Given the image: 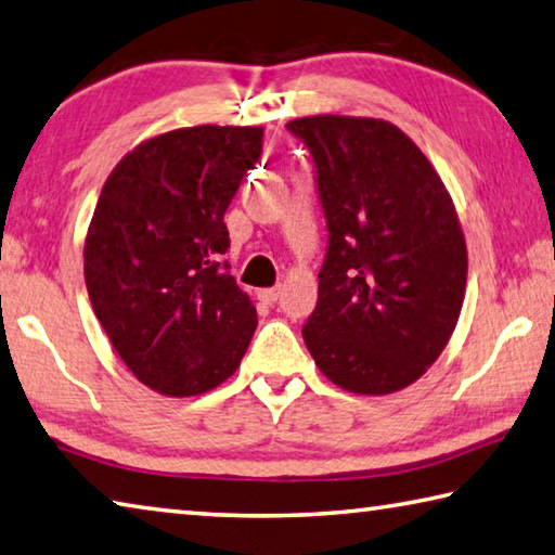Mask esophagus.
I'll return each instance as SVG.
<instances>
[{
  "label": "esophagus",
  "instance_id": "esophagus-1",
  "mask_svg": "<svg viewBox=\"0 0 555 555\" xmlns=\"http://www.w3.org/2000/svg\"><path fill=\"white\" fill-rule=\"evenodd\" d=\"M257 298L264 300V304H276V300L281 298V286H274V288H261L257 291Z\"/></svg>",
  "mask_w": 555,
  "mask_h": 555
}]
</instances>
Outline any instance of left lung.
I'll return each mask as SVG.
<instances>
[{
    "label": "left lung",
    "instance_id": "1",
    "mask_svg": "<svg viewBox=\"0 0 555 555\" xmlns=\"http://www.w3.org/2000/svg\"><path fill=\"white\" fill-rule=\"evenodd\" d=\"M286 128L315 163L330 233L306 347L335 386L388 396L435 364L459 322L468 255L456 208L388 120L325 114Z\"/></svg>",
    "mask_w": 555,
    "mask_h": 555
}]
</instances>
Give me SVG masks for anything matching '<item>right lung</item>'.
Wrapping results in <instances>:
<instances>
[{
	"label": "right lung",
	"instance_id": "right-lung-1",
	"mask_svg": "<svg viewBox=\"0 0 555 555\" xmlns=\"http://www.w3.org/2000/svg\"><path fill=\"white\" fill-rule=\"evenodd\" d=\"M259 126L177 128L108 175L85 240L94 315L133 376L163 396H201L235 374L257 330L220 261L223 223L261 155Z\"/></svg>",
	"mask_w": 555,
	"mask_h": 555
}]
</instances>
